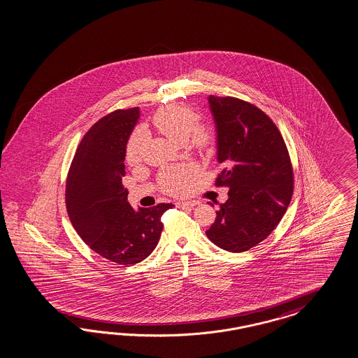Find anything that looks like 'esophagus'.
Returning a JSON list of instances; mask_svg holds the SVG:
<instances>
[{"instance_id": "1", "label": "esophagus", "mask_w": 358, "mask_h": 358, "mask_svg": "<svg viewBox=\"0 0 358 358\" xmlns=\"http://www.w3.org/2000/svg\"><path fill=\"white\" fill-rule=\"evenodd\" d=\"M176 205L177 207H193L198 205V202L196 201H181V202H177Z\"/></svg>"}]
</instances>
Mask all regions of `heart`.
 Instances as JSON below:
<instances>
[{
	"instance_id": "heart-1",
	"label": "heart",
	"mask_w": 358,
	"mask_h": 358,
	"mask_svg": "<svg viewBox=\"0 0 358 358\" xmlns=\"http://www.w3.org/2000/svg\"><path fill=\"white\" fill-rule=\"evenodd\" d=\"M198 115L189 106L168 105L159 108L151 118V124L171 141L185 144L199 153L208 152L215 143V130L208 123H198ZM144 134L132 132L126 143V162L134 165L141 162L144 148ZM195 176V169L189 165L165 168L159 176V186L165 194L181 195L189 189Z\"/></svg>"
}]
</instances>
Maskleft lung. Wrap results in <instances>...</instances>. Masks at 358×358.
I'll list each match as a JSON object with an SVG mask.
<instances>
[{
    "label": "left lung",
    "mask_w": 358,
    "mask_h": 358,
    "mask_svg": "<svg viewBox=\"0 0 358 358\" xmlns=\"http://www.w3.org/2000/svg\"><path fill=\"white\" fill-rule=\"evenodd\" d=\"M217 131L215 186L228 199L217 211L207 238L228 252H245L268 238L292 201L290 155L275 123L256 105L235 97L210 96Z\"/></svg>",
    "instance_id": "obj_1"
}]
</instances>
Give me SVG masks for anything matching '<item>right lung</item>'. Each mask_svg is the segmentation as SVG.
I'll use <instances>...</instances> for the list:
<instances>
[{
  "label": "right lung",
  "instance_id": "obj_1",
  "mask_svg": "<svg viewBox=\"0 0 358 358\" xmlns=\"http://www.w3.org/2000/svg\"><path fill=\"white\" fill-rule=\"evenodd\" d=\"M139 108L115 110L96 122L77 147L66 176L65 205L72 226L90 250L120 265H134L156 248L162 217L172 203L139 208L122 185L124 148Z\"/></svg>",
  "mask_w": 358,
  "mask_h": 358
}]
</instances>
